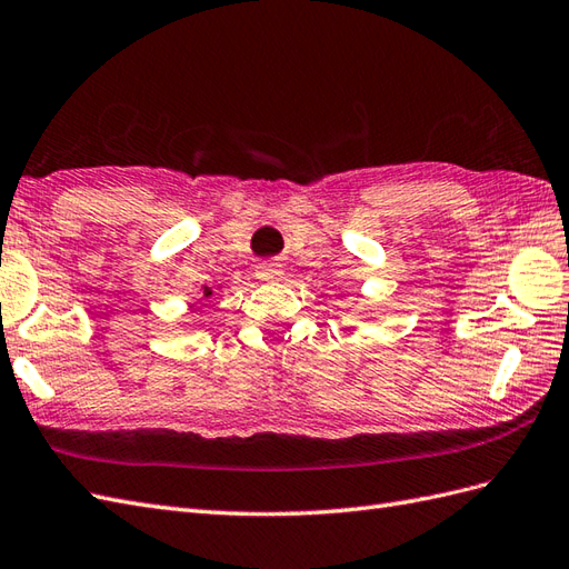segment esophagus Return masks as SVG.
<instances>
[{
    "instance_id": "obj_1",
    "label": "esophagus",
    "mask_w": 569,
    "mask_h": 569,
    "mask_svg": "<svg viewBox=\"0 0 569 569\" xmlns=\"http://www.w3.org/2000/svg\"><path fill=\"white\" fill-rule=\"evenodd\" d=\"M283 276L279 264H259L257 267V279L259 281H279Z\"/></svg>"
}]
</instances>
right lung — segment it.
I'll return each mask as SVG.
<instances>
[{
	"label": "right lung",
	"instance_id": "obj_1",
	"mask_svg": "<svg viewBox=\"0 0 569 569\" xmlns=\"http://www.w3.org/2000/svg\"><path fill=\"white\" fill-rule=\"evenodd\" d=\"M211 296H213V290L209 286H203V298H211Z\"/></svg>",
	"mask_w": 569,
	"mask_h": 569
}]
</instances>
